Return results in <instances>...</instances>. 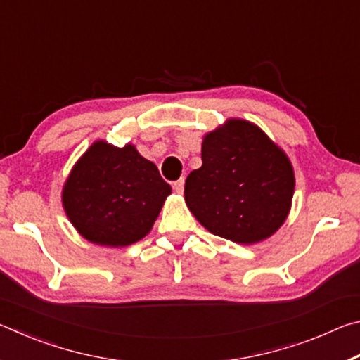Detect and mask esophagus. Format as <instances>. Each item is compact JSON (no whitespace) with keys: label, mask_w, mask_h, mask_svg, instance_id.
Returning a JSON list of instances; mask_svg holds the SVG:
<instances>
[{"label":"esophagus","mask_w":360,"mask_h":360,"mask_svg":"<svg viewBox=\"0 0 360 360\" xmlns=\"http://www.w3.org/2000/svg\"><path fill=\"white\" fill-rule=\"evenodd\" d=\"M173 188H174V192L176 193H182L184 192V178H181V179H178L173 184Z\"/></svg>","instance_id":"esophagus-1"}]
</instances>
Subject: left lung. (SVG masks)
<instances>
[{"label":"left lung","mask_w":360,"mask_h":360,"mask_svg":"<svg viewBox=\"0 0 360 360\" xmlns=\"http://www.w3.org/2000/svg\"><path fill=\"white\" fill-rule=\"evenodd\" d=\"M202 162L187 176L184 198L206 230L240 245L276 233L290 212L295 174L260 127L227 119L203 136Z\"/></svg>","instance_id":"8db88e82"}]
</instances>
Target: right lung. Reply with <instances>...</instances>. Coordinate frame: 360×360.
Wrapping results in <instances>:
<instances>
[{"label":"right lung","instance_id":"obj_1","mask_svg":"<svg viewBox=\"0 0 360 360\" xmlns=\"http://www.w3.org/2000/svg\"><path fill=\"white\" fill-rule=\"evenodd\" d=\"M172 187L131 143L98 139L79 157L62 191V205L77 233L94 245L125 248L154 227Z\"/></svg>","mask_w":360,"mask_h":360}]
</instances>
